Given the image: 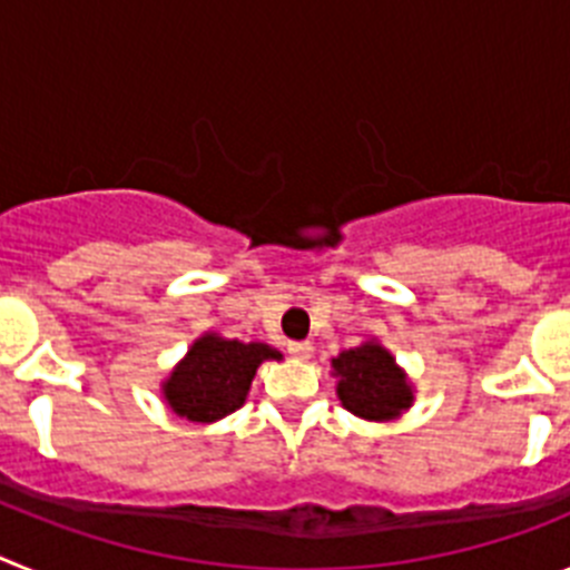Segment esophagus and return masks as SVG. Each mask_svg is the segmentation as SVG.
<instances>
[{"label": "esophagus", "instance_id": "34e87169", "mask_svg": "<svg viewBox=\"0 0 570 570\" xmlns=\"http://www.w3.org/2000/svg\"><path fill=\"white\" fill-rule=\"evenodd\" d=\"M288 354L294 356V360H311L314 345H311V342H288Z\"/></svg>", "mask_w": 570, "mask_h": 570}]
</instances>
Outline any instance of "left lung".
Instances as JSON below:
<instances>
[{
    "instance_id": "8db88e82",
    "label": "left lung",
    "mask_w": 570,
    "mask_h": 570,
    "mask_svg": "<svg viewBox=\"0 0 570 570\" xmlns=\"http://www.w3.org/2000/svg\"><path fill=\"white\" fill-rule=\"evenodd\" d=\"M331 367L340 376V402L362 420H396L414 402V387L405 371L380 342L367 340L360 347L342 351L331 360Z\"/></svg>"
}]
</instances>
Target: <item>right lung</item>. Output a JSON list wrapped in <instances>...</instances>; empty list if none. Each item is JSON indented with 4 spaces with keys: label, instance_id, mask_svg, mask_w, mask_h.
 <instances>
[{
    "label": "right lung",
    "instance_id": "obj_1",
    "mask_svg": "<svg viewBox=\"0 0 570 570\" xmlns=\"http://www.w3.org/2000/svg\"><path fill=\"white\" fill-rule=\"evenodd\" d=\"M265 360H282V354L265 342L203 334L163 382V396L176 416L190 422L223 420L245 405L256 367Z\"/></svg>",
    "mask_w": 570,
    "mask_h": 570
}]
</instances>
